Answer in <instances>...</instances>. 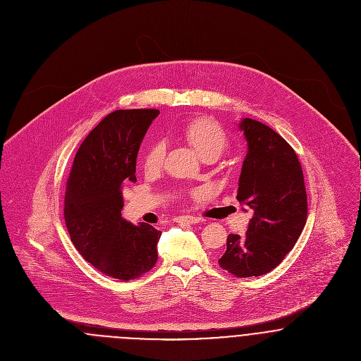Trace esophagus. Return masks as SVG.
Returning <instances> with one entry per match:
<instances>
[{
    "mask_svg": "<svg viewBox=\"0 0 361 361\" xmlns=\"http://www.w3.org/2000/svg\"><path fill=\"white\" fill-rule=\"evenodd\" d=\"M175 222H176V224H189V225H193V224L200 222V218L192 216V215H180V216H176V218H175Z\"/></svg>",
    "mask_w": 361,
    "mask_h": 361,
    "instance_id": "esophagus-1",
    "label": "esophagus"
}]
</instances>
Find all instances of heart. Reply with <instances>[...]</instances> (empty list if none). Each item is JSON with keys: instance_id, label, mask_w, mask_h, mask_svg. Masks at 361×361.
I'll return each mask as SVG.
<instances>
[{"instance_id": "1", "label": "heart", "mask_w": 361, "mask_h": 361, "mask_svg": "<svg viewBox=\"0 0 361 361\" xmlns=\"http://www.w3.org/2000/svg\"><path fill=\"white\" fill-rule=\"evenodd\" d=\"M183 137L203 158H216L229 147V136L222 125L208 116H199L186 122L182 128ZM166 153L164 140H155L143 157V168L153 172L162 166Z\"/></svg>"}]
</instances>
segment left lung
Here are the masks:
<instances>
[{
    "instance_id": "left-lung-1",
    "label": "left lung",
    "mask_w": 361,
    "mask_h": 361,
    "mask_svg": "<svg viewBox=\"0 0 361 361\" xmlns=\"http://www.w3.org/2000/svg\"><path fill=\"white\" fill-rule=\"evenodd\" d=\"M239 128L247 155L236 199L253 215L245 236H228L218 264L238 278H250L272 271L293 249L307 221V195L300 161L282 136L250 118Z\"/></svg>"
}]
</instances>
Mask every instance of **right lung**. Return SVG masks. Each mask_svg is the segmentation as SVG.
<instances>
[{
    "label": "right lung",
    "mask_w": 361,
    "mask_h": 361,
    "mask_svg": "<svg viewBox=\"0 0 361 361\" xmlns=\"http://www.w3.org/2000/svg\"><path fill=\"white\" fill-rule=\"evenodd\" d=\"M158 109H118L87 135L66 182L65 224L82 257L104 275L136 279L157 262L161 232L121 215L122 188L136 182V158Z\"/></svg>",
    "instance_id": "obj_1"
}]
</instances>
